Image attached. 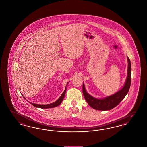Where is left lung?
<instances>
[{"instance_id":"left-lung-1","label":"left lung","mask_w":147,"mask_h":147,"mask_svg":"<svg viewBox=\"0 0 147 147\" xmlns=\"http://www.w3.org/2000/svg\"><path fill=\"white\" fill-rule=\"evenodd\" d=\"M128 60L127 76L125 84L122 88L115 93L105 98H98L90 95L87 93L85 88V84L83 82L82 92L86 101L93 109L98 111H109L117 106L123 100L129 91L131 81V62L129 58Z\"/></svg>"}]
</instances>
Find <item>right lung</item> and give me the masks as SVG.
Segmentation results:
<instances>
[{
    "mask_svg": "<svg viewBox=\"0 0 147 147\" xmlns=\"http://www.w3.org/2000/svg\"><path fill=\"white\" fill-rule=\"evenodd\" d=\"M68 82L67 83V85H68ZM66 87L65 88V89L64 90V92H63V93L61 94V95L60 96V97L58 98V100L55 101L54 102L52 103H50V104H47V105H39V104H36V103H31L32 105L34 106V107H37V108H42V109H46V108H54V107H56L58 106L59 105L61 104V103L62 102L63 100V98L65 96V95L66 93ZM22 96L24 98V96H23V95H22Z\"/></svg>",
    "mask_w": 147,
    "mask_h": 147,
    "instance_id": "add662e5",
    "label": "right lung"
}]
</instances>
